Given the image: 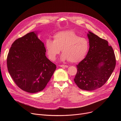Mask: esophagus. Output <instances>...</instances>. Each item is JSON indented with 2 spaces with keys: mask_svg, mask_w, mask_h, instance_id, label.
<instances>
[{
  "mask_svg": "<svg viewBox=\"0 0 121 121\" xmlns=\"http://www.w3.org/2000/svg\"><path fill=\"white\" fill-rule=\"evenodd\" d=\"M60 67H64V68H68V65H59Z\"/></svg>",
  "mask_w": 121,
  "mask_h": 121,
  "instance_id": "34e87169",
  "label": "esophagus"
}]
</instances>
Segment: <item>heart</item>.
Wrapping results in <instances>:
<instances>
[{
  "label": "heart",
  "instance_id": "obj_1",
  "mask_svg": "<svg viewBox=\"0 0 121 121\" xmlns=\"http://www.w3.org/2000/svg\"><path fill=\"white\" fill-rule=\"evenodd\" d=\"M53 41L48 39L45 47L48 58L56 60L62 50V60L78 63L83 60L89 50V43L85 38L80 37L75 32L67 30L55 34Z\"/></svg>",
  "mask_w": 121,
  "mask_h": 121
}]
</instances>
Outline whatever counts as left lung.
Returning <instances> with one entry per match:
<instances>
[{
    "mask_svg": "<svg viewBox=\"0 0 121 121\" xmlns=\"http://www.w3.org/2000/svg\"><path fill=\"white\" fill-rule=\"evenodd\" d=\"M89 32V50L77 65L74 81L81 90L93 91L103 86L109 79L115 68L116 57L107 41Z\"/></svg>",
    "mask_w": 121,
    "mask_h": 121,
    "instance_id": "obj_1",
    "label": "left lung"
}]
</instances>
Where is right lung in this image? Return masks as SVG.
Listing matches in <instances>:
<instances>
[{
    "label": "right lung",
    "mask_w": 121,
    "mask_h": 121,
    "mask_svg": "<svg viewBox=\"0 0 121 121\" xmlns=\"http://www.w3.org/2000/svg\"><path fill=\"white\" fill-rule=\"evenodd\" d=\"M43 43L32 32L12 43L7 58L8 72L22 90L34 93L42 91L56 66L46 56Z\"/></svg>",
    "instance_id": "1"
}]
</instances>
